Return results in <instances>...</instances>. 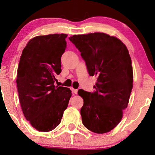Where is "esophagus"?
<instances>
[{"instance_id": "1", "label": "esophagus", "mask_w": 155, "mask_h": 155, "mask_svg": "<svg viewBox=\"0 0 155 155\" xmlns=\"http://www.w3.org/2000/svg\"><path fill=\"white\" fill-rule=\"evenodd\" d=\"M72 92L75 94H77L78 93V90H76V89H72Z\"/></svg>"}]
</instances>
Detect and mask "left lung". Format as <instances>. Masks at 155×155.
<instances>
[{
	"instance_id": "1",
	"label": "left lung",
	"mask_w": 155,
	"mask_h": 155,
	"mask_svg": "<svg viewBox=\"0 0 155 155\" xmlns=\"http://www.w3.org/2000/svg\"><path fill=\"white\" fill-rule=\"evenodd\" d=\"M69 40L81 52L89 74L97 77L94 92L78 91L84 101L83 124L98 134L109 132L121 121L133 88L128 49L119 39L103 33L74 35Z\"/></svg>"
}]
</instances>
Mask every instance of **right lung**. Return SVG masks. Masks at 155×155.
<instances>
[{
  "label": "right lung",
  "instance_id": "right-lung-1",
  "mask_svg": "<svg viewBox=\"0 0 155 155\" xmlns=\"http://www.w3.org/2000/svg\"><path fill=\"white\" fill-rule=\"evenodd\" d=\"M67 36L35 37L20 58L16 83L21 108L27 120L41 132H48L60 124L72 96L69 88L54 85L55 76L61 72Z\"/></svg>",
  "mask_w": 155,
  "mask_h": 155
}]
</instances>
